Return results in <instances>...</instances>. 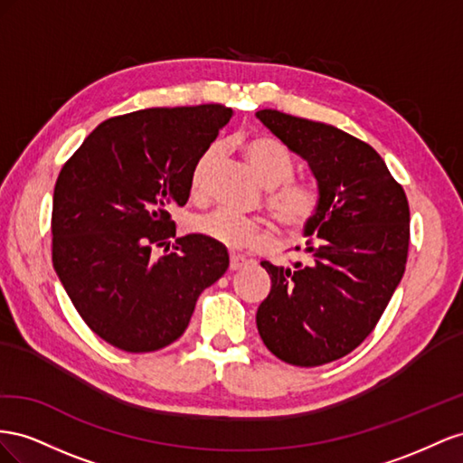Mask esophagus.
<instances>
[{
  "label": "esophagus",
  "mask_w": 463,
  "mask_h": 463,
  "mask_svg": "<svg viewBox=\"0 0 463 463\" xmlns=\"http://www.w3.org/2000/svg\"><path fill=\"white\" fill-rule=\"evenodd\" d=\"M248 266V261L244 260V258H241V256H231V263H229V269L231 271H239V269H242V268H246Z\"/></svg>",
  "instance_id": "obj_1"
}]
</instances>
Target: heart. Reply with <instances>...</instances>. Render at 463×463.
Returning <instances> with one entry per match:
<instances>
[{
  "mask_svg": "<svg viewBox=\"0 0 463 463\" xmlns=\"http://www.w3.org/2000/svg\"><path fill=\"white\" fill-rule=\"evenodd\" d=\"M219 147H211L197 158L192 173V188L200 192L207 168L217 156ZM242 151L256 175L268 186L266 209L269 217L287 232H302L318 215L322 192L318 184L295 180V163L281 141L256 136L244 141ZM190 231L231 250H260L271 242V232L261 222L236 215L231 209H213L190 219Z\"/></svg>",
  "mask_w": 463,
  "mask_h": 463,
  "instance_id": "obj_1",
  "label": "heart"
}]
</instances>
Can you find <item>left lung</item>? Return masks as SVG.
I'll return each instance as SVG.
<instances>
[{
    "label": "left lung",
    "instance_id": "left-lung-1",
    "mask_svg": "<svg viewBox=\"0 0 463 463\" xmlns=\"http://www.w3.org/2000/svg\"><path fill=\"white\" fill-rule=\"evenodd\" d=\"M256 116L305 158L322 192L318 215L305 231L308 260L293 268L261 261L271 290L256 314L258 332L277 359L320 366L373 334L400 285L409 250L407 195L368 143L279 110Z\"/></svg>",
    "mask_w": 463,
    "mask_h": 463
}]
</instances>
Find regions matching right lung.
Returning <instances> with one entry per match:
<instances>
[{
  "mask_svg": "<svg viewBox=\"0 0 463 463\" xmlns=\"http://www.w3.org/2000/svg\"><path fill=\"white\" fill-rule=\"evenodd\" d=\"M231 116L222 104L114 116L61 166L52 261L79 316L110 345L151 353L175 343L202 290L227 271V250L200 234L176 239L168 209L186 205L197 158ZM155 247L167 254L155 259Z\"/></svg>",
  "mask_w": 463,
  "mask_h": 463,
  "instance_id": "obj_1",
  "label": "right lung"
}]
</instances>
